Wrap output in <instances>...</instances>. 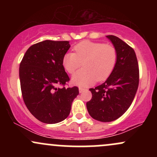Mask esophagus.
Listing matches in <instances>:
<instances>
[{
	"label": "esophagus",
	"instance_id": "1",
	"mask_svg": "<svg viewBox=\"0 0 157 157\" xmlns=\"http://www.w3.org/2000/svg\"><path fill=\"white\" fill-rule=\"evenodd\" d=\"M85 90H86V89H83V88H81V87H80L79 88V92L80 93H82V91H84Z\"/></svg>",
	"mask_w": 157,
	"mask_h": 157
}]
</instances>
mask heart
Returning <instances> with one entry per match:
<instances>
[{
	"instance_id": "heart-1",
	"label": "heart",
	"mask_w": 157,
	"mask_h": 157,
	"mask_svg": "<svg viewBox=\"0 0 157 157\" xmlns=\"http://www.w3.org/2000/svg\"><path fill=\"white\" fill-rule=\"evenodd\" d=\"M75 53L68 52L63 57V66L74 74L83 65L82 70L71 78L74 85L85 87L95 80L103 81L111 75L117 60V52L111 44L85 40L74 48Z\"/></svg>"
}]
</instances>
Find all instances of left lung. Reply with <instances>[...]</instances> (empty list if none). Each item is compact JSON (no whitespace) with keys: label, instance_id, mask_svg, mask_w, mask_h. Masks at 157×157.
<instances>
[{"label":"left lung","instance_id":"obj_1","mask_svg":"<svg viewBox=\"0 0 157 157\" xmlns=\"http://www.w3.org/2000/svg\"><path fill=\"white\" fill-rule=\"evenodd\" d=\"M106 37L117 52L116 66L105 82L89 89L92 97L86 102L90 116L104 122L120 118L128 109L139 86V66L134 50L116 36Z\"/></svg>","mask_w":157,"mask_h":157}]
</instances>
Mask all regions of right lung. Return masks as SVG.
<instances>
[{
  "label": "right lung",
  "mask_w": 157,
  "mask_h": 157,
  "mask_svg": "<svg viewBox=\"0 0 157 157\" xmlns=\"http://www.w3.org/2000/svg\"><path fill=\"white\" fill-rule=\"evenodd\" d=\"M68 41L46 40L28 48L20 64L19 77L23 101L36 119L55 124L67 118L78 88H57L69 80L63 57Z\"/></svg>",
  "instance_id": "1"
}]
</instances>
